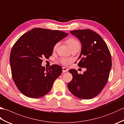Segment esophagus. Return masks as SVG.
Listing matches in <instances>:
<instances>
[{
  "mask_svg": "<svg viewBox=\"0 0 124 124\" xmlns=\"http://www.w3.org/2000/svg\"><path fill=\"white\" fill-rule=\"evenodd\" d=\"M68 70L69 69H68L67 68H65V67H63L62 68V71L63 72H67L68 71Z\"/></svg>",
  "mask_w": 124,
  "mask_h": 124,
  "instance_id": "obj_1",
  "label": "esophagus"
}]
</instances>
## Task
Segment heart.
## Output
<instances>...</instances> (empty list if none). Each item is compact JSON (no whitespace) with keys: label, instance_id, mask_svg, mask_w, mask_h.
<instances>
[{"label":"heart","instance_id":"b5f03b06","mask_svg":"<svg viewBox=\"0 0 124 124\" xmlns=\"http://www.w3.org/2000/svg\"><path fill=\"white\" fill-rule=\"evenodd\" d=\"M67 44L71 49L75 46H79V41L77 39L74 38H70L68 39L67 40ZM59 43H57L55 45V46L54 47V49L57 48L58 45H59ZM60 62L63 65H68L71 62V60L68 59V58H61V59H60Z\"/></svg>","mask_w":124,"mask_h":124}]
</instances>
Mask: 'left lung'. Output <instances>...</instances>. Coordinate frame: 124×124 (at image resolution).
Returning <instances> with one entry per match:
<instances>
[{"mask_svg": "<svg viewBox=\"0 0 124 124\" xmlns=\"http://www.w3.org/2000/svg\"><path fill=\"white\" fill-rule=\"evenodd\" d=\"M80 40L81 53L77 60L80 68H86L83 75L70 69L72 79L68 87L73 95L81 99H90L97 96L106 86L112 65L111 56L102 37L89 29L70 31Z\"/></svg>", "mask_w": 124, "mask_h": 124, "instance_id": "left-lung-1", "label": "left lung"}]
</instances>
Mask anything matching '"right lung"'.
Segmentation results:
<instances>
[{
    "mask_svg": "<svg viewBox=\"0 0 124 124\" xmlns=\"http://www.w3.org/2000/svg\"><path fill=\"white\" fill-rule=\"evenodd\" d=\"M68 35L61 31L36 28L24 34L14 45L9 58L12 78L24 95L39 98L51 91L62 69L55 64L45 69L41 65L42 58L51 56L55 45Z\"/></svg>",
    "mask_w": 124,
    "mask_h": 124,
    "instance_id": "obj_1",
    "label": "right lung"
}]
</instances>
